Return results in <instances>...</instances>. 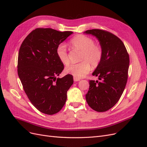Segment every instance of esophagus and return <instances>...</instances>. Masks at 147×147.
<instances>
[{
	"label": "esophagus",
	"instance_id": "1",
	"mask_svg": "<svg viewBox=\"0 0 147 147\" xmlns=\"http://www.w3.org/2000/svg\"><path fill=\"white\" fill-rule=\"evenodd\" d=\"M74 82H78V81L80 80V79H79V78H76V77H74Z\"/></svg>",
	"mask_w": 147,
	"mask_h": 147
}]
</instances>
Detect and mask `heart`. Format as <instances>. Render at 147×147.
Wrapping results in <instances>:
<instances>
[{"label":"heart","mask_w":147,"mask_h":147,"mask_svg":"<svg viewBox=\"0 0 147 147\" xmlns=\"http://www.w3.org/2000/svg\"><path fill=\"white\" fill-rule=\"evenodd\" d=\"M70 43L73 48L82 51L80 60L82 61L67 67L65 71L75 77L83 78L90 72L91 69L90 64L93 68L100 64L103 57V50L99 44L94 43L92 38L83 35L75 36L71 39ZM56 55L63 64L66 65L69 64V55L64 44L57 47Z\"/></svg>","instance_id":"1"}]
</instances>
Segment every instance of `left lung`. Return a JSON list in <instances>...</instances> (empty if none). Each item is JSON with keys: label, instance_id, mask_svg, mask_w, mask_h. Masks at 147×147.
I'll return each instance as SVG.
<instances>
[{"label": "left lung", "instance_id": "obj_1", "mask_svg": "<svg viewBox=\"0 0 147 147\" xmlns=\"http://www.w3.org/2000/svg\"><path fill=\"white\" fill-rule=\"evenodd\" d=\"M84 33L95 36L103 50L101 63L92 73L99 81L90 80L86 100L92 109L106 112L117 103L125 88L129 56L123 42L112 33L96 29Z\"/></svg>", "mask_w": 147, "mask_h": 147}]
</instances>
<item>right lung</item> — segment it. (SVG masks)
Wrapping results in <instances>:
<instances>
[{
    "label": "right lung",
    "mask_w": 147,
    "mask_h": 147,
    "mask_svg": "<svg viewBox=\"0 0 147 147\" xmlns=\"http://www.w3.org/2000/svg\"><path fill=\"white\" fill-rule=\"evenodd\" d=\"M72 33L37 28L20 47L18 74L31 103L45 114L59 112L66 102L67 92L74 83L70 74L56 78L64 67L57 56V47Z\"/></svg>",
    "instance_id": "1"
}]
</instances>
